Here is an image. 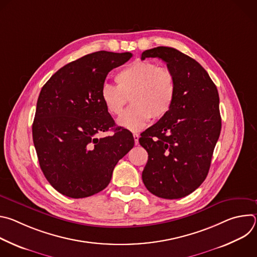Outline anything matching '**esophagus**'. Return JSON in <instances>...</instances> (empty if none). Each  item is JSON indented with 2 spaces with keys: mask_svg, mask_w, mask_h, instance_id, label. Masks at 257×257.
Instances as JSON below:
<instances>
[{
  "mask_svg": "<svg viewBox=\"0 0 257 257\" xmlns=\"http://www.w3.org/2000/svg\"><path fill=\"white\" fill-rule=\"evenodd\" d=\"M133 138H134V142L137 145L138 144V140H139V134L138 133H134L133 134Z\"/></svg>",
  "mask_w": 257,
  "mask_h": 257,
  "instance_id": "esophagus-1",
  "label": "esophagus"
}]
</instances>
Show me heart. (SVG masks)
<instances>
[{"instance_id": "obj_1", "label": "heart", "mask_w": 257, "mask_h": 257, "mask_svg": "<svg viewBox=\"0 0 257 257\" xmlns=\"http://www.w3.org/2000/svg\"><path fill=\"white\" fill-rule=\"evenodd\" d=\"M117 85L105 83L100 98L108 114L119 116L128 98L132 106L118 119L120 126L138 131L151 121L167 116L176 98L177 81L173 71L152 61H134L115 77Z\"/></svg>"}]
</instances>
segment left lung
<instances>
[{"label": "left lung", "instance_id": "8db88e82", "mask_svg": "<svg viewBox=\"0 0 257 257\" xmlns=\"http://www.w3.org/2000/svg\"><path fill=\"white\" fill-rule=\"evenodd\" d=\"M145 58L167 63L177 92L169 114L139 138L149 154L142 181L154 195L178 199L196 190L208 174L222 128L218 92L204 68L174 48L146 50L141 60Z\"/></svg>", "mask_w": 257, "mask_h": 257}]
</instances>
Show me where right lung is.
<instances>
[{"label":"right lung","instance_id":"add662e5","mask_svg":"<svg viewBox=\"0 0 257 257\" xmlns=\"http://www.w3.org/2000/svg\"><path fill=\"white\" fill-rule=\"evenodd\" d=\"M131 57L105 51L88 54L62 67L43 86L32 138L45 177L61 194L84 198L103 190L119 160L134 146L132 133L122 127L96 137L115 127L100 98L105 77Z\"/></svg>","mask_w":257,"mask_h":257}]
</instances>
